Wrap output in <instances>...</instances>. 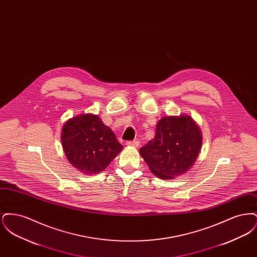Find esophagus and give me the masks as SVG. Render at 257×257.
Here are the masks:
<instances>
[{"label":"esophagus","instance_id":"1","mask_svg":"<svg viewBox=\"0 0 257 257\" xmlns=\"http://www.w3.org/2000/svg\"><path fill=\"white\" fill-rule=\"evenodd\" d=\"M126 145H127L128 147H138L140 146V143H139L138 141H133V142H127Z\"/></svg>","mask_w":257,"mask_h":257}]
</instances>
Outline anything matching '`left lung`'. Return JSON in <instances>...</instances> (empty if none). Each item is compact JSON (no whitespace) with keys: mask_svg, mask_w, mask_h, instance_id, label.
I'll list each match as a JSON object with an SVG mask.
<instances>
[{"mask_svg":"<svg viewBox=\"0 0 257 257\" xmlns=\"http://www.w3.org/2000/svg\"><path fill=\"white\" fill-rule=\"evenodd\" d=\"M202 146V133L186 113L163 116L153 140L140 149L151 172L170 180L183 175L196 163Z\"/></svg>","mask_w":257,"mask_h":257,"instance_id":"1","label":"left lung"}]
</instances>
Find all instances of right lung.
<instances>
[{
    "label": "right lung",
    "mask_w": 257,
    "mask_h": 257,
    "mask_svg": "<svg viewBox=\"0 0 257 257\" xmlns=\"http://www.w3.org/2000/svg\"><path fill=\"white\" fill-rule=\"evenodd\" d=\"M61 146L68 162L84 174L104 171L123 149L97 114L82 113L63 124Z\"/></svg>",
    "instance_id": "right-lung-1"
}]
</instances>
